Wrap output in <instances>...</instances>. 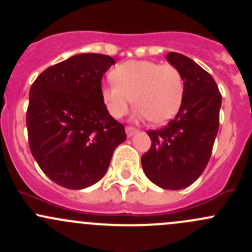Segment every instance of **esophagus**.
Listing matches in <instances>:
<instances>
[{
    "instance_id": "obj_1",
    "label": "esophagus",
    "mask_w": 252,
    "mask_h": 252,
    "mask_svg": "<svg viewBox=\"0 0 252 252\" xmlns=\"http://www.w3.org/2000/svg\"><path fill=\"white\" fill-rule=\"evenodd\" d=\"M126 133L128 135V137L133 136L135 133H137V129L134 128V126H126Z\"/></svg>"
}]
</instances>
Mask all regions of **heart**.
I'll use <instances>...</instances> for the list:
<instances>
[{
    "label": "heart",
    "mask_w": 252,
    "mask_h": 252,
    "mask_svg": "<svg viewBox=\"0 0 252 252\" xmlns=\"http://www.w3.org/2000/svg\"><path fill=\"white\" fill-rule=\"evenodd\" d=\"M113 81L101 88L102 101L111 116L121 118L133 104L137 118L161 124L175 117L184 100L182 73L171 63L130 60L113 68Z\"/></svg>",
    "instance_id": "1"
}]
</instances>
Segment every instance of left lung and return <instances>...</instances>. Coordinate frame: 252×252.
Returning a JSON list of instances; mask_svg holds the SVG:
<instances>
[{
    "label": "left lung",
    "instance_id": "obj_1",
    "mask_svg": "<svg viewBox=\"0 0 252 252\" xmlns=\"http://www.w3.org/2000/svg\"><path fill=\"white\" fill-rule=\"evenodd\" d=\"M166 59L182 73L185 94L179 112L165 126L148 130L142 155L145 174L157 186L181 189L202 175L219 131L222 96L216 82L189 57L170 52Z\"/></svg>",
    "mask_w": 252,
    "mask_h": 252
}]
</instances>
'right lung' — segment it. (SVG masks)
I'll return each instance as SVG.
<instances>
[{
	"label": "right lung",
	"instance_id": "1",
	"mask_svg": "<svg viewBox=\"0 0 252 252\" xmlns=\"http://www.w3.org/2000/svg\"><path fill=\"white\" fill-rule=\"evenodd\" d=\"M113 63L104 54L73 55L44 70L30 88V151L42 171L65 189L96 184L126 139L101 97L102 76Z\"/></svg>",
	"mask_w": 252,
	"mask_h": 252
}]
</instances>
